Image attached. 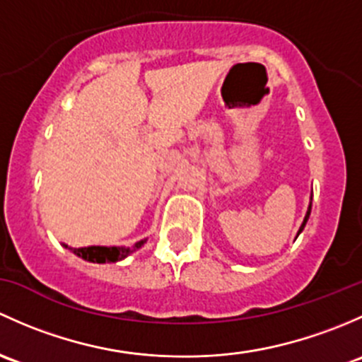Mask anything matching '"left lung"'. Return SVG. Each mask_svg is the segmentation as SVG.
<instances>
[{"mask_svg":"<svg viewBox=\"0 0 362 362\" xmlns=\"http://www.w3.org/2000/svg\"><path fill=\"white\" fill-rule=\"evenodd\" d=\"M310 211H312V202H310V206H308V211H307V214H305V219H303V223H301V226H300V232L298 233H301V230L305 228V225H307V221H308V216H310Z\"/></svg>","mask_w":362,"mask_h":362,"instance_id":"1","label":"left lung"}]
</instances>
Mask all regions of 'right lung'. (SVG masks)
<instances>
[{
    "label": "right lung",
    "instance_id": "obj_1",
    "mask_svg": "<svg viewBox=\"0 0 362 362\" xmlns=\"http://www.w3.org/2000/svg\"><path fill=\"white\" fill-rule=\"evenodd\" d=\"M146 242L144 240L136 242L132 247H104V245H90V247H69L71 252H74L80 258L87 259V262L92 263H117L120 259L127 258L132 251L139 249L141 245ZM68 247V245H66Z\"/></svg>",
    "mask_w": 362,
    "mask_h": 362
}]
</instances>
